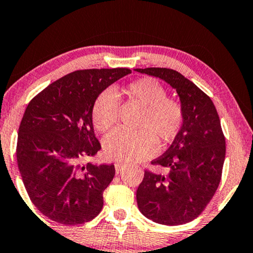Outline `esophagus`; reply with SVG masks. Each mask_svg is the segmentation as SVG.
I'll return each instance as SVG.
<instances>
[{"instance_id":"esophagus-1","label":"esophagus","mask_w":253,"mask_h":253,"mask_svg":"<svg viewBox=\"0 0 253 253\" xmlns=\"http://www.w3.org/2000/svg\"><path fill=\"white\" fill-rule=\"evenodd\" d=\"M114 166H115V172L119 173V172H121L124 169L125 164L121 163V161H117V163L114 164Z\"/></svg>"}]
</instances>
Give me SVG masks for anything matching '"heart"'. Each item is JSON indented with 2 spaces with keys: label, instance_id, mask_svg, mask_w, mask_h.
I'll use <instances>...</instances> for the list:
<instances>
[{
  "label": "heart",
  "instance_id": "obj_1",
  "mask_svg": "<svg viewBox=\"0 0 253 253\" xmlns=\"http://www.w3.org/2000/svg\"><path fill=\"white\" fill-rule=\"evenodd\" d=\"M121 93L145 107L140 123L144 129L112 132L105 140V152L111 159L123 163L145 159L157 151L156 135L161 144H169L180 133L185 123L184 107L178 100L167 97L166 88L156 79H138ZM118 109L117 95L109 89L102 90L92 106L94 128L100 133L108 132L117 123Z\"/></svg>",
  "mask_w": 253,
  "mask_h": 253
}]
</instances>
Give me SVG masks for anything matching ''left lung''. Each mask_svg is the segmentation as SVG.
<instances>
[{
  "mask_svg": "<svg viewBox=\"0 0 253 253\" xmlns=\"http://www.w3.org/2000/svg\"><path fill=\"white\" fill-rule=\"evenodd\" d=\"M135 71L175 88L185 111L180 133L169 150L151 163L169 172L158 174L145 169L136 191L138 208L158 224H186L205 210L220 182L226 146L219 115L208 94L179 72L156 67Z\"/></svg>",
  "mask_w": 253,
  "mask_h": 253,
  "instance_id": "1",
  "label": "left lung"
}]
</instances>
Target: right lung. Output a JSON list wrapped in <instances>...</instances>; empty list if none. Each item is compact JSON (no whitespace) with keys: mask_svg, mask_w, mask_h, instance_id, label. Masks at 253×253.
I'll list each match as a JSON object with an SVG mask.
<instances>
[{"mask_svg":"<svg viewBox=\"0 0 253 253\" xmlns=\"http://www.w3.org/2000/svg\"><path fill=\"white\" fill-rule=\"evenodd\" d=\"M132 71L82 69L51 82L30 100L19 128L17 165L41 213L63 225L92 220L103 206L114 165L84 164L101 150L92 123L96 96Z\"/></svg>","mask_w":253,"mask_h":253,"instance_id":"obj_1","label":"right lung"}]
</instances>
